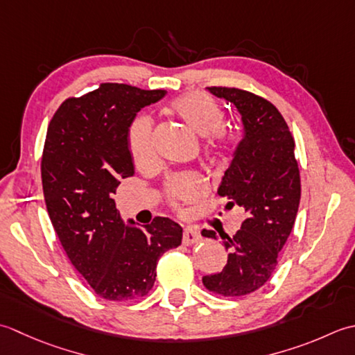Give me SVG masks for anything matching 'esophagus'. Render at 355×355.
I'll list each match as a JSON object with an SVG mask.
<instances>
[{
	"label": "esophagus",
	"instance_id": "34e87169",
	"mask_svg": "<svg viewBox=\"0 0 355 355\" xmlns=\"http://www.w3.org/2000/svg\"><path fill=\"white\" fill-rule=\"evenodd\" d=\"M199 241H200V233H199V231H198L196 228L187 227V228L184 230L182 242H184L185 245H193V243H196V242H199Z\"/></svg>",
	"mask_w": 355,
	"mask_h": 355
}]
</instances>
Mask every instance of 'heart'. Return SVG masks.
Wrapping results in <instances>:
<instances>
[{
  "instance_id": "1",
  "label": "heart",
  "mask_w": 355,
  "mask_h": 355,
  "mask_svg": "<svg viewBox=\"0 0 355 355\" xmlns=\"http://www.w3.org/2000/svg\"><path fill=\"white\" fill-rule=\"evenodd\" d=\"M170 110L182 119L194 133L213 137L216 153L225 150V112L213 96L202 92L187 93L171 101ZM128 148L137 167H146L155 157L153 121L147 114L137 116L128 128ZM207 187L196 173H180L165 182V196L171 208L182 209L185 205L204 198Z\"/></svg>"
}]
</instances>
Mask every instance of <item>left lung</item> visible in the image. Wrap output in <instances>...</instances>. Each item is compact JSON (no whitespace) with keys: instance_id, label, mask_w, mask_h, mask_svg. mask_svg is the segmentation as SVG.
<instances>
[{"instance_id":"obj_1","label":"left lung","mask_w":355,"mask_h":355,"mask_svg":"<svg viewBox=\"0 0 355 355\" xmlns=\"http://www.w3.org/2000/svg\"><path fill=\"white\" fill-rule=\"evenodd\" d=\"M227 99L242 116L245 136L218 190L227 208L245 211L241 230L222 234L228 262L220 272L202 277L205 288L222 297L254 293L276 271L277 256L291 234L300 202V171L294 137L276 105L236 87H207ZM202 236L214 237L213 230Z\"/></svg>"}]
</instances>
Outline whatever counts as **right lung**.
<instances>
[{
	"label": "right lung",
	"mask_w": 355,
	"mask_h": 355,
	"mask_svg": "<svg viewBox=\"0 0 355 355\" xmlns=\"http://www.w3.org/2000/svg\"><path fill=\"white\" fill-rule=\"evenodd\" d=\"M165 93L103 83L64 101L47 128L41 179L50 220L70 263L105 300L147 295L159 257L182 242V228L168 218L125 227L113 200L121 179L135 173L128 128Z\"/></svg>",
	"instance_id": "add662e5"
}]
</instances>
